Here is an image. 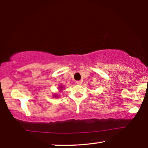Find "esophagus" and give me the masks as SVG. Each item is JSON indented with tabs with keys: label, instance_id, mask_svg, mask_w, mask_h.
<instances>
[{
	"label": "esophagus",
	"instance_id": "esophagus-1",
	"mask_svg": "<svg viewBox=\"0 0 148 148\" xmlns=\"http://www.w3.org/2000/svg\"><path fill=\"white\" fill-rule=\"evenodd\" d=\"M76 84L80 85V84H82V81H76Z\"/></svg>",
	"mask_w": 148,
	"mask_h": 148
}]
</instances>
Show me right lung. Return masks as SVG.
<instances>
[{"label":"right lung","mask_w":148,"mask_h":148,"mask_svg":"<svg viewBox=\"0 0 148 148\" xmlns=\"http://www.w3.org/2000/svg\"><path fill=\"white\" fill-rule=\"evenodd\" d=\"M60 88H61V87H60Z\"/></svg>","instance_id":"obj_1"}]
</instances>
